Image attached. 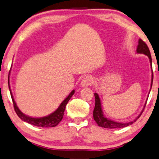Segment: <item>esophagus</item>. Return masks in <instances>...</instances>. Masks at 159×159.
I'll return each mask as SVG.
<instances>
[{"label":"esophagus","mask_w":159,"mask_h":159,"mask_svg":"<svg viewBox=\"0 0 159 159\" xmlns=\"http://www.w3.org/2000/svg\"><path fill=\"white\" fill-rule=\"evenodd\" d=\"M93 83V78L91 77V76H86L83 78V80H82L81 85L83 86V87H87V86L92 85Z\"/></svg>","instance_id":"esophagus-1"}]
</instances>
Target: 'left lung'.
<instances>
[{"label":"left lung","instance_id":"1","mask_svg":"<svg viewBox=\"0 0 159 159\" xmlns=\"http://www.w3.org/2000/svg\"><path fill=\"white\" fill-rule=\"evenodd\" d=\"M136 52H137V53H139V54H145V55L148 56L149 59H150V65H151V66H152V58H151V55H150V49H149L148 45H147L145 43H144V41L142 40V39H139V45H138V47H137ZM152 80H153V74H152L151 87L152 85ZM94 97H95V107H94V109H93V119L96 121V122L97 123V125H99V126L105 127V128H111V129L121 128V127H125L127 126H129V125H132L133 123H134L135 121L137 120V119L139 118L140 116L142 115V113H143V111H144V108L143 109L142 113H141L138 116V117H137L136 119H134L133 121H130V122H127V123L116 122V121H113L112 120H110V119L105 118V117L104 116L102 110L101 102H100V99H99V95H98L97 93H95ZM145 105H146V104H145ZM145 105H144V107H145Z\"/></svg>","mask_w":159,"mask_h":159}]
</instances>
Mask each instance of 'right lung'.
<instances>
[{
	"mask_svg": "<svg viewBox=\"0 0 159 159\" xmlns=\"http://www.w3.org/2000/svg\"><path fill=\"white\" fill-rule=\"evenodd\" d=\"M8 84H9V91H10L11 97V99H12L14 108H15V112H16L17 115L20 118L22 119L23 121H25V122H28L29 124L34 125V126H37V127H52L57 126V125L60 123V121L62 120V118H63L64 111H65V109H66V105H67L68 102L69 101L70 97L74 95V91H75L74 90H73V91L70 92V94L68 96V97L62 101V102L60 104V105L59 106L58 108L57 109L54 113H51L50 115L47 116L41 117V118H32V117L28 116L23 114V113L20 111L19 108L17 106L16 103H15V99H14L13 98V96L11 94L10 86H9V79H8Z\"/></svg>",
	"mask_w": 159,
	"mask_h": 159,
	"instance_id": "add662e5",
	"label": "right lung"
}]
</instances>
